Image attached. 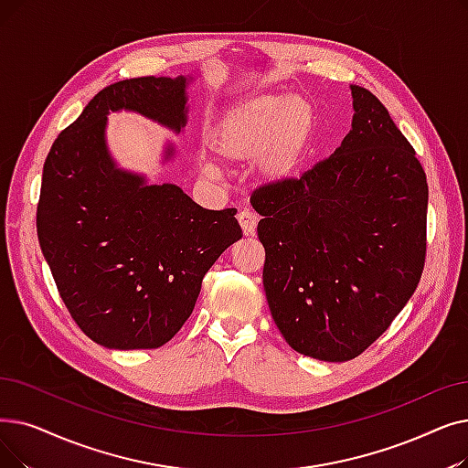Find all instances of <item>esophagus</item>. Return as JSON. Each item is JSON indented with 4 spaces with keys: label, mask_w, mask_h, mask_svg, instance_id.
<instances>
[{
    "label": "esophagus",
    "mask_w": 468,
    "mask_h": 468,
    "mask_svg": "<svg viewBox=\"0 0 468 468\" xmlns=\"http://www.w3.org/2000/svg\"><path fill=\"white\" fill-rule=\"evenodd\" d=\"M237 219H239V223H240V229H242V233H245L247 237L256 233L258 216H256L254 212H250V210H240V212L237 214Z\"/></svg>",
    "instance_id": "esophagus-1"
}]
</instances>
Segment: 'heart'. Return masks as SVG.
Instances as JSON below:
<instances>
[{
	"label": "heart",
	"instance_id": "obj_1",
	"mask_svg": "<svg viewBox=\"0 0 468 468\" xmlns=\"http://www.w3.org/2000/svg\"><path fill=\"white\" fill-rule=\"evenodd\" d=\"M315 135V109L302 95L261 93L223 112L210 133V149L228 166L252 162L258 186L291 184L306 166ZM202 174L214 177L207 165Z\"/></svg>",
	"mask_w": 468,
	"mask_h": 468
}]
</instances>
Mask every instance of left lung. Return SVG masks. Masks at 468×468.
<instances>
[{"label": "left lung", "mask_w": 468, "mask_h": 468, "mask_svg": "<svg viewBox=\"0 0 468 468\" xmlns=\"http://www.w3.org/2000/svg\"><path fill=\"white\" fill-rule=\"evenodd\" d=\"M350 90L340 147L250 198L271 317L292 350L321 361L354 359L390 327L426 254L429 186L415 149L369 90Z\"/></svg>", "instance_id": "1"}]
</instances>
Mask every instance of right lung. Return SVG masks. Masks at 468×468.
Segmentation results:
<instances>
[{
    "mask_svg": "<svg viewBox=\"0 0 468 468\" xmlns=\"http://www.w3.org/2000/svg\"><path fill=\"white\" fill-rule=\"evenodd\" d=\"M191 76L101 90L46 158L37 239L67 310L109 350H151L189 319L202 277L242 237L237 210H207L174 184L118 168L107 116L128 111L181 133ZM168 144L162 162L172 160Z\"/></svg>",
    "mask_w": 468,
    "mask_h": 468,
    "instance_id": "obj_1",
    "label": "right lung"
}]
</instances>
